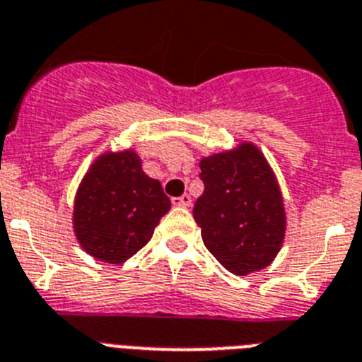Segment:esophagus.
Masks as SVG:
<instances>
[{"label": "esophagus", "instance_id": "34e87169", "mask_svg": "<svg viewBox=\"0 0 362 362\" xmlns=\"http://www.w3.org/2000/svg\"><path fill=\"white\" fill-rule=\"evenodd\" d=\"M173 206H178V208H189L191 206V197L189 195H182L173 199Z\"/></svg>", "mask_w": 362, "mask_h": 362}]
</instances>
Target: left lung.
I'll list each match as a JSON object with an SVG mask.
<instances>
[{"label":"left lung","instance_id":"1","mask_svg":"<svg viewBox=\"0 0 362 362\" xmlns=\"http://www.w3.org/2000/svg\"><path fill=\"white\" fill-rule=\"evenodd\" d=\"M204 193L193 217L202 241L232 274L269 267L287 230L284 195L265 154L252 141L200 160Z\"/></svg>","mask_w":362,"mask_h":362}]
</instances>
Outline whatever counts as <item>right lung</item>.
<instances>
[{
  "mask_svg": "<svg viewBox=\"0 0 362 362\" xmlns=\"http://www.w3.org/2000/svg\"><path fill=\"white\" fill-rule=\"evenodd\" d=\"M169 209L162 184L145 175L134 148L105 151L78 184L73 232L86 254L119 265L151 241Z\"/></svg>",
  "mask_w": 362,
  "mask_h": 362,
  "instance_id": "right-lung-1",
  "label": "right lung"
}]
</instances>
